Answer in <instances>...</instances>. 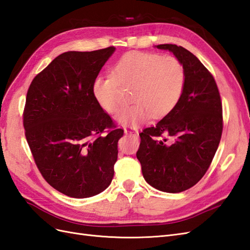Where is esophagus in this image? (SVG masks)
<instances>
[{
  "label": "esophagus",
  "mask_w": 250,
  "mask_h": 250,
  "mask_svg": "<svg viewBox=\"0 0 250 250\" xmlns=\"http://www.w3.org/2000/svg\"><path fill=\"white\" fill-rule=\"evenodd\" d=\"M124 132L125 133H129V134H133V135H135V137H139V131L135 129V128H131V127L125 128Z\"/></svg>",
  "instance_id": "1"
}]
</instances>
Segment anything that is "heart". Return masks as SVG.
I'll use <instances>...</instances> for the list:
<instances>
[{"label":"heart","instance_id":"heart-1","mask_svg":"<svg viewBox=\"0 0 250 250\" xmlns=\"http://www.w3.org/2000/svg\"><path fill=\"white\" fill-rule=\"evenodd\" d=\"M185 83V67L177 58L129 52L119 60L112 75L94 80L93 94L105 111L113 113L120 106V84L134 85V104L121 110L116 121L122 126H138L152 113L155 118L169 113L183 95Z\"/></svg>","mask_w":250,"mask_h":250}]
</instances>
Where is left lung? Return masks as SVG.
<instances>
[{"label": "left lung", "instance_id": "1", "mask_svg": "<svg viewBox=\"0 0 250 250\" xmlns=\"http://www.w3.org/2000/svg\"><path fill=\"white\" fill-rule=\"evenodd\" d=\"M155 47L183 63L186 83L175 107L140 133L137 157L150 186L180 193L197 184L213 161L223 129L222 103L214 77L190 51L171 43ZM163 135L172 141L160 139Z\"/></svg>", "mask_w": 250, "mask_h": 250}]
</instances>
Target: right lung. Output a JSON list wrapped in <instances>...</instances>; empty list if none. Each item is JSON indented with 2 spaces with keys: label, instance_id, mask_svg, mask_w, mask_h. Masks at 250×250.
I'll return each mask as SVG.
<instances>
[{
  "label": "right lung",
  "instance_id": "obj_1",
  "mask_svg": "<svg viewBox=\"0 0 250 250\" xmlns=\"http://www.w3.org/2000/svg\"><path fill=\"white\" fill-rule=\"evenodd\" d=\"M116 51H69L36 75L28 89L24 127L47 183L69 197L87 198L112 180L123 129L97 102L93 83ZM109 129L107 134L102 133Z\"/></svg>",
  "mask_w": 250,
  "mask_h": 250
}]
</instances>
